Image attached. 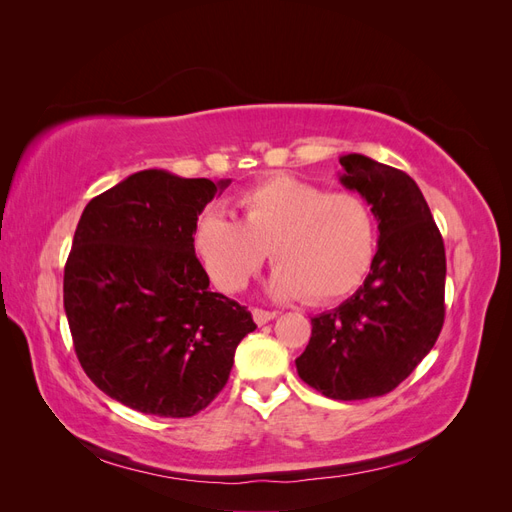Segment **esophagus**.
Masks as SVG:
<instances>
[{
  "label": "esophagus",
  "instance_id": "1",
  "mask_svg": "<svg viewBox=\"0 0 512 512\" xmlns=\"http://www.w3.org/2000/svg\"><path fill=\"white\" fill-rule=\"evenodd\" d=\"M252 316H254V322L258 324V327H262V324H267L275 318V312H267V309H258L254 307L252 309Z\"/></svg>",
  "mask_w": 512,
  "mask_h": 512
}]
</instances>
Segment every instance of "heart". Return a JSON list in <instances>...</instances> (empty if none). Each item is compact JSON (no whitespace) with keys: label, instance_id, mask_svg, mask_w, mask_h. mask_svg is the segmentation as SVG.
<instances>
[{"label":"heart","instance_id":"heart-1","mask_svg":"<svg viewBox=\"0 0 512 512\" xmlns=\"http://www.w3.org/2000/svg\"><path fill=\"white\" fill-rule=\"evenodd\" d=\"M241 222L222 209H207L194 224L192 245L211 282L239 292L265 265L273 299L309 303L342 299L361 286L376 254L378 224L356 192H327L292 175H271L243 190Z\"/></svg>","mask_w":512,"mask_h":512}]
</instances>
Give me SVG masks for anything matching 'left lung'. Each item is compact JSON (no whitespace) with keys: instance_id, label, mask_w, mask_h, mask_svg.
I'll list each match as a JSON object with an SVG mask.
<instances>
[{"instance_id":"8db88e82","label":"left lung","mask_w":512,"mask_h":512,"mask_svg":"<svg viewBox=\"0 0 512 512\" xmlns=\"http://www.w3.org/2000/svg\"><path fill=\"white\" fill-rule=\"evenodd\" d=\"M339 175L378 220V252L363 286L312 318L299 378L329 399L391 393L421 363L444 324L446 256L427 200L404 170L361 153L339 158Z\"/></svg>"}]
</instances>
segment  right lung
Wrapping results in <instances>:
<instances>
[{
  "instance_id": "right-lung-1",
  "label": "right lung",
  "mask_w": 512,
  "mask_h": 512,
  "mask_svg": "<svg viewBox=\"0 0 512 512\" xmlns=\"http://www.w3.org/2000/svg\"><path fill=\"white\" fill-rule=\"evenodd\" d=\"M230 181L149 168L91 198L64 269L76 356L102 393L132 410L185 418L218 397L256 329L194 254L198 215Z\"/></svg>"
}]
</instances>
